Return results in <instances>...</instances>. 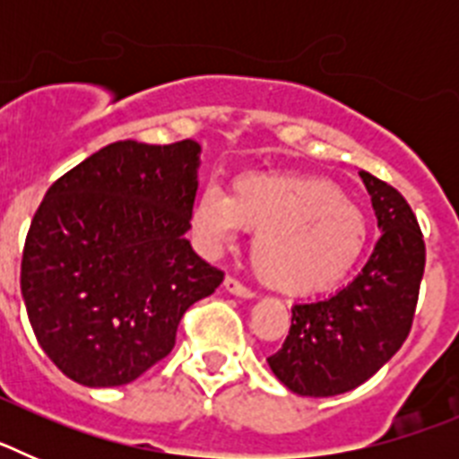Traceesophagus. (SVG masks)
<instances>
[{
    "instance_id": "obj_1",
    "label": "esophagus",
    "mask_w": 459,
    "mask_h": 459,
    "mask_svg": "<svg viewBox=\"0 0 459 459\" xmlns=\"http://www.w3.org/2000/svg\"><path fill=\"white\" fill-rule=\"evenodd\" d=\"M222 285H225V291L238 296V299H255V291L248 290V287H243L238 280L225 278V282H222Z\"/></svg>"
}]
</instances>
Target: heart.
<instances>
[{
    "mask_svg": "<svg viewBox=\"0 0 459 459\" xmlns=\"http://www.w3.org/2000/svg\"><path fill=\"white\" fill-rule=\"evenodd\" d=\"M193 230L206 250L255 232L250 257L266 285L285 294H312L347 278L368 241L363 211L331 181L282 174H243L230 193L200 190Z\"/></svg>",
    "mask_w": 459,
    "mask_h": 459,
    "instance_id": "1",
    "label": "heart"
}]
</instances>
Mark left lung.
I'll return each instance as SVG.
<instances>
[{
	"label": "left lung",
	"instance_id": "8db88e82",
	"mask_svg": "<svg viewBox=\"0 0 459 459\" xmlns=\"http://www.w3.org/2000/svg\"><path fill=\"white\" fill-rule=\"evenodd\" d=\"M359 174L381 237L350 285L291 306L290 335L266 360L296 395L354 391L386 366L411 328L425 269L423 234L403 195L366 169Z\"/></svg>",
	"mask_w": 459,
	"mask_h": 459
}]
</instances>
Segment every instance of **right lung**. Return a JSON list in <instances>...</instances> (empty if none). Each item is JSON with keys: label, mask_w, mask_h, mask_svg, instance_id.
<instances>
[{"label": "right lung", "mask_w": 459, "mask_h": 459, "mask_svg": "<svg viewBox=\"0 0 459 459\" xmlns=\"http://www.w3.org/2000/svg\"><path fill=\"white\" fill-rule=\"evenodd\" d=\"M202 147L112 142L56 179L24 241L20 290L40 350L112 388L172 351L184 312L222 282L190 230Z\"/></svg>", "instance_id": "add662e5"}]
</instances>
